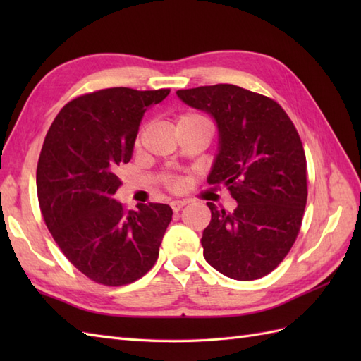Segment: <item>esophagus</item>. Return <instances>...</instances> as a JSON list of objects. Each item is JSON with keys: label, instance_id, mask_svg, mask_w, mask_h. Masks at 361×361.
<instances>
[{"label": "esophagus", "instance_id": "34e87169", "mask_svg": "<svg viewBox=\"0 0 361 361\" xmlns=\"http://www.w3.org/2000/svg\"><path fill=\"white\" fill-rule=\"evenodd\" d=\"M186 204H188L186 200H173V202L171 203L172 209H173L175 212H178L180 209H183V206H186Z\"/></svg>", "mask_w": 361, "mask_h": 361}]
</instances>
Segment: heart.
Segmentation results:
<instances>
[{
	"mask_svg": "<svg viewBox=\"0 0 361 361\" xmlns=\"http://www.w3.org/2000/svg\"><path fill=\"white\" fill-rule=\"evenodd\" d=\"M197 119H202L198 114H194V113H186L183 114V116H180L178 122H183V121H197ZM169 186H171L172 189H180V181L178 180H169Z\"/></svg>",
	"mask_w": 361,
	"mask_h": 361,
	"instance_id": "1",
	"label": "heart"
}]
</instances>
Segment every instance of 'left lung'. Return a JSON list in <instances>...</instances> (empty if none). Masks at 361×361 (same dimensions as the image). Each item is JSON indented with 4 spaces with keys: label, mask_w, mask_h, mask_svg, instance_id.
I'll return each instance as SVG.
<instances>
[{
    "label": "left lung",
    "mask_w": 361,
    "mask_h": 361,
    "mask_svg": "<svg viewBox=\"0 0 361 361\" xmlns=\"http://www.w3.org/2000/svg\"><path fill=\"white\" fill-rule=\"evenodd\" d=\"M183 102L209 113L219 127V155L209 185H224L234 212L214 203L203 256L237 281L264 278L293 247L307 203V161L298 130L282 106L229 83L178 90Z\"/></svg>",
    "instance_id": "obj_1"
}]
</instances>
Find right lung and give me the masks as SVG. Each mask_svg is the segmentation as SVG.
Wrapping results in <instances>:
<instances>
[{
    "mask_svg": "<svg viewBox=\"0 0 361 361\" xmlns=\"http://www.w3.org/2000/svg\"><path fill=\"white\" fill-rule=\"evenodd\" d=\"M171 93L105 88L68 102L46 133L37 164V195L44 224L66 259L97 283H132L155 265L169 204L127 211L113 198L122 185L145 110Z\"/></svg>",
    "mask_w": 361,
    "mask_h": 361,
    "instance_id": "obj_1",
    "label": "right lung"
}]
</instances>
